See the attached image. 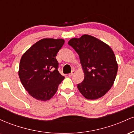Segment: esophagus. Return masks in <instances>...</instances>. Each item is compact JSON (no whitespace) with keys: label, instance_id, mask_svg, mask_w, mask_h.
Segmentation results:
<instances>
[{"label":"esophagus","instance_id":"34e87169","mask_svg":"<svg viewBox=\"0 0 134 134\" xmlns=\"http://www.w3.org/2000/svg\"><path fill=\"white\" fill-rule=\"evenodd\" d=\"M74 73H75V70H72V72H70V74H69V77L72 76L74 74Z\"/></svg>","mask_w":134,"mask_h":134}]
</instances>
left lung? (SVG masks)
<instances>
[{
  "instance_id": "8db88e82",
  "label": "left lung",
  "mask_w": 134,
  "mask_h": 134,
  "mask_svg": "<svg viewBox=\"0 0 134 134\" xmlns=\"http://www.w3.org/2000/svg\"><path fill=\"white\" fill-rule=\"evenodd\" d=\"M68 44L79 56L84 79L77 88L87 99H96L110 90L116 78L118 64L113 50L94 36L72 38Z\"/></svg>"
}]
</instances>
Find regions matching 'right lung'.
<instances>
[{"label":"right lung","mask_w":134,"mask_h":134,"mask_svg":"<svg viewBox=\"0 0 134 134\" xmlns=\"http://www.w3.org/2000/svg\"><path fill=\"white\" fill-rule=\"evenodd\" d=\"M64 42L63 39H42L31 46L21 57L20 80L35 99H51L65 78L58 72V62L55 57Z\"/></svg>","instance_id":"obj_1"}]
</instances>
